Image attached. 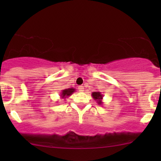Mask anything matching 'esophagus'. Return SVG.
I'll return each mask as SVG.
<instances>
[{"label":"esophagus","instance_id":"esophagus-1","mask_svg":"<svg viewBox=\"0 0 161 161\" xmlns=\"http://www.w3.org/2000/svg\"><path fill=\"white\" fill-rule=\"evenodd\" d=\"M78 89H79V92H83V91H84V86H79Z\"/></svg>","mask_w":161,"mask_h":161}]
</instances>
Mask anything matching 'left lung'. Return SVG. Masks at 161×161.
I'll use <instances>...</instances> for the list:
<instances>
[{"instance_id":"left-lung-1","label":"left lung","mask_w":161,"mask_h":161,"mask_svg":"<svg viewBox=\"0 0 161 161\" xmlns=\"http://www.w3.org/2000/svg\"><path fill=\"white\" fill-rule=\"evenodd\" d=\"M92 96L96 102L97 103V104L102 105L103 104V95L100 92H94L92 93Z\"/></svg>"}]
</instances>
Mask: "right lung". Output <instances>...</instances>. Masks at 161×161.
I'll return each instance as SVG.
<instances>
[{"label": "right lung", "instance_id": "add662e5", "mask_svg": "<svg viewBox=\"0 0 161 161\" xmlns=\"http://www.w3.org/2000/svg\"><path fill=\"white\" fill-rule=\"evenodd\" d=\"M75 88H67V89L62 90L61 93L60 94V97H61L62 99H65L66 97H68L69 96L71 95L73 92H75Z\"/></svg>", "mask_w": 161, "mask_h": 161}]
</instances>
